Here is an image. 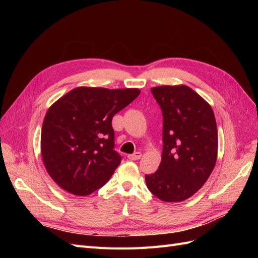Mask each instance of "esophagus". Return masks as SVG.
<instances>
[{"label": "esophagus", "mask_w": 258, "mask_h": 258, "mask_svg": "<svg viewBox=\"0 0 258 258\" xmlns=\"http://www.w3.org/2000/svg\"><path fill=\"white\" fill-rule=\"evenodd\" d=\"M141 156H142L141 153H140V152H136L135 154L128 155V158H129L130 160H138V159L141 158Z\"/></svg>", "instance_id": "esophagus-1"}]
</instances>
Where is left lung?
Wrapping results in <instances>:
<instances>
[{
    "label": "left lung",
    "instance_id": "1",
    "mask_svg": "<svg viewBox=\"0 0 258 258\" xmlns=\"http://www.w3.org/2000/svg\"><path fill=\"white\" fill-rule=\"evenodd\" d=\"M152 93L162 111L158 170L145 175L147 188L166 202L188 199L207 182L217 158L212 107L188 86H158Z\"/></svg>",
    "mask_w": 258,
    "mask_h": 258
}]
</instances>
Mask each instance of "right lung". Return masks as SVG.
Here are the masks:
<instances>
[{"mask_svg": "<svg viewBox=\"0 0 258 258\" xmlns=\"http://www.w3.org/2000/svg\"><path fill=\"white\" fill-rule=\"evenodd\" d=\"M137 88L77 87L45 115L43 162L62 189L87 196L108 182L121 157L114 150L113 116L139 95Z\"/></svg>", "mask_w": 258, "mask_h": 258, "instance_id": "right-lung-1", "label": "right lung"}]
</instances>
